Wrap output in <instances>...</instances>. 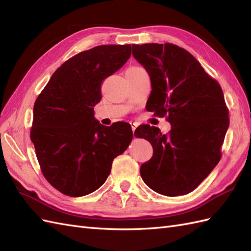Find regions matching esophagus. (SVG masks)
Here are the masks:
<instances>
[{
	"label": "esophagus",
	"instance_id": "obj_1",
	"mask_svg": "<svg viewBox=\"0 0 251 251\" xmlns=\"http://www.w3.org/2000/svg\"><path fill=\"white\" fill-rule=\"evenodd\" d=\"M130 124H131V126H132V131H133V132H135L136 127H137V126H138V125H137V123H133V121H131Z\"/></svg>",
	"mask_w": 251,
	"mask_h": 251
}]
</instances>
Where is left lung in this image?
I'll return each instance as SVG.
<instances>
[{"instance_id": "8db88e82", "label": "left lung", "mask_w": 251, "mask_h": 251, "mask_svg": "<svg viewBox=\"0 0 251 251\" xmlns=\"http://www.w3.org/2000/svg\"><path fill=\"white\" fill-rule=\"evenodd\" d=\"M133 56L150 75L147 107L164 116L172 128L162 134L142 125L135 136L153 147V157L140 168L150 188L164 196L193 192L221 158L229 126L222 89L191 53L174 44L132 45Z\"/></svg>"}]
</instances>
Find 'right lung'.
I'll return each mask as SVG.
<instances>
[{
  "label": "right lung",
  "mask_w": 251,
  "mask_h": 251,
  "mask_svg": "<svg viewBox=\"0 0 251 251\" xmlns=\"http://www.w3.org/2000/svg\"><path fill=\"white\" fill-rule=\"evenodd\" d=\"M131 45H102L68 59L36 98L30 138L41 170L62 194L81 197L100 188L114 158L133 138L131 125L104 126L94 117L101 83L130 58Z\"/></svg>",
  "instance_id": "obj_1"
}]
</instances>
